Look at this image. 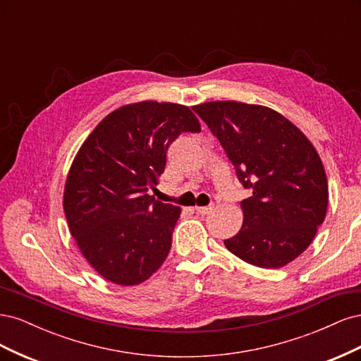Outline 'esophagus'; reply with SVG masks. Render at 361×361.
<instances>
[{
	"label": "esophagus",
	"mask_w": 361,
	"mask_h": 361,
	"mask_svg": "<svg viewBox=\"0 0 361 361\" xmlns=\"http://www.w3.org/2000/svg\"><path fill=\"white\" fill-rule=\"evenodd\" d=\"M214 211V206H195V212L200 215H209Z\"/></svg>",
	"instance_id": "34e87169"
}]
</instances>
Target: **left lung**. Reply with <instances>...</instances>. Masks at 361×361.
<instances>
[{"label":"left lung","mask_w":361,"mask_h":361,"mask_svg":"<svg viewBox=\"0 0 361 361\" xmlns=\"http://www.w3.org/2000/svg\"><path fill=\"white\" fill-rule=\"evenodd\" d=\"M253 195L244 223L224 241L250 265L281 268L312 244L326 215L329 180L312 141L272 108L236 101L194 105Z\"/></svg>","instance_id":"left-lung-1"}]
</instances>
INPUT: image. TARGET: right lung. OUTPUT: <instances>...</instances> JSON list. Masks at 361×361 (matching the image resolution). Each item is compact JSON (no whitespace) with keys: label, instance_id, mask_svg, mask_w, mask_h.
Returning a JSON list of instances; mask_svg holds the SVG:
<instances>
[{"label":"right lung","instance_id":"1","mask_svg":"<svg viewBox=\"0 0 361 361\" xmlns=\"http://www.w3.org/2000/svg\"><path fill=\"white\" fill-rule=\"evenodd\" d=\"M200 133L188 106L141 101L117 108L72 161L63 207L84 259L105 280L135 286L166 260L180 207L147 194L159 183L170 145Z\"/></svg>","mask_w":361,"mask_h":361}]
</instances>
